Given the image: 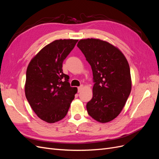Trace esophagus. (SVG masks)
I'll list each match as a JSON object with an SVG mask.
<instances>
[{"instance_id":"1","label":"esophagus","mask_w":159,"mask_h":159,"mask_svg":"<svg viewBox=\"0 0 159 159\" xmlns=\"http://www.w3.org/2000/svg\"><path fill=\"white\" fill-rule=\"evenodd\" d=\"M82 88H83V85H80V87H78V92H80L81 90V89H82Z\"/></svg>"}]
</instances>
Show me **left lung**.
I'll list each match as a JSON object with an SVG mask.
<instances>
[{"instance_id":"1","label":"left lung","mask_w":159,"mask_h":159,"mask_svg":"<svg viewBox=\"0 0 159 159\" xmlns=\"http://www.w3.org/2000/svg\"><path fill=\"white\" fill-rule=\"evenodd\" d=\"M78 47L93 71V98L87 103L88 114L107 123L121 113L131 90L128 61L117 48L94 38L80 40Z\"/></svg>"}]
</instances>
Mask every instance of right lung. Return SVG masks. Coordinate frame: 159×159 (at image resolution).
<instances>
[{"instance_id":"1","label":"right lung","mask_w":159,"mask_h":159,"mask_svg":"<svg viewBox=\"0 0 159 159\" xmlns=\"http://www.w3.org/2000/svg\"><path fill=\"white\" fill-rule=\"evenodd\" d=\"M78 40H57L33 57L26 70L25 95L37 116L47 123L59 121L68 113L78 91L63 73L62 64Z\"/></svg>"}]
</instances>
